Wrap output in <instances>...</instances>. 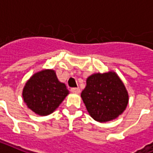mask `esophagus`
Listing matches in <instances>:
<instances>
[{
  "label": "esophagus",
  "instance_id": "obj_1",
  "mask_svg": "<svg viewBox=\"0 0 153 153\" xmlns=\"http://www.w3.org/2000/svg\"><path fill=\"white\" fill-rule=\"evenodd\" d=\"M71 92L74 93V94H79L80 93V89L79 88H72Z\"/></svg>",
  "mask_w": 153,
  "mask_h": 153
}]
</instances>
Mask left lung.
<instances>
[{"instance_id":"left-lung-1","label":"left lung","mask_w":153,"mask_h":153,"mask_svg":"<svg viewBox=\"0 0 153 153\" xmlns=\"http://www.w3.org/2000/svg\"><path fill=\"white\" fill-rule=\"evenodd\" d=\"M81 97L89 115L100 123L117 118L124 111L129 100L123 82L111 71L90 75Z\"/></svg>"}]
</instances>
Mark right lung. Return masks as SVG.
Returning <instances> with one entry per match:
<instances>
[{
    "label": "right lung",
    "mask_w": 153,
    "mask_h": 153,
    "mask_svg": "<svg viewBox=\"0 0 153 153\" xmlns=\"http://www.w3.org/2000/svg\"><path fill=\"white\" fill-rule=\"evenodd\" d=\"M68 94L65 83L58 80L56 72L51 69L33 74L22 91L28 108L41 116L53 113Z\"/></svg>",
    "instance_id": "add662e5"
}]
</instances>
